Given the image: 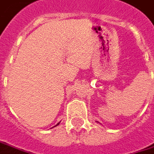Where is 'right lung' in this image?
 Returning <instances> with one entry per match:
<instances>
[{
  "instance_id": "1",
  "label": "right lung",
  "mask_w": 154,
  "mask_h": 154,
  "mask_svg": "<svg viewBox=\"0 0 154 154\" xmlns=\"http://www.w3.org/2000/svg\"><path fill=\"white\" fill-rule=\"evenodd\" d=\"M59 123H60V122H58V123H57V124H56L55 126H57V125H59Z\"/></svg>"
}]
</instances>
